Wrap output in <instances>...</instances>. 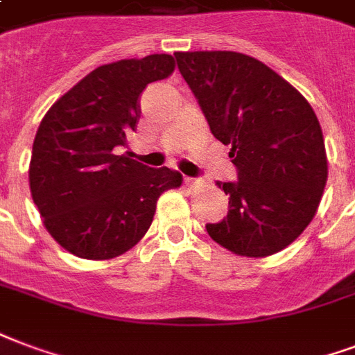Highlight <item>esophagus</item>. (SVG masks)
Segmentation results:
<instances>
[{
  "instance_id": "obj_1",
  "label": "esophagus",
  "mask_w": 355,
  "mask_h": 355,
  "mask_svg": "<svg viewBox=\"0 0 355 355\" xmlns=\"http://www.w3.org/2000/svg\"><path fill=\"white\" fill-rule=\"evenodd\" d=\"M185 185L187 187H196V185H202V181L194 180V178H185Z\"/></svg>"
}]
</instances>
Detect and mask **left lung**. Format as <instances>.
Here are the masks:
<instances>
[{"label":"left lung","instance_id":"8db88e82","mask_svg":"<svg viewBox=\"0 0 355 355\" xmlns=\"http://www.w3.org/2000/svg\"><path fill=\"white\" fill-rule=\"evenodd\" d=\"M174 55L213 137L230 146L238 168V181L217 183L228 194V215L206 225L209 238L239 257L275 254L303 234L326 187V146L313 106L250 55Z\"/></svg>","mask_w":355,"mask_h":355}]
</instances>
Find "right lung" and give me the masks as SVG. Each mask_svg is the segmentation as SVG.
<instances>
[{
  "mask_svg": "<svg viewBox=\"0 0 355 355\" xmlns=\"http://www.w3.org/2000/svg\"><path fill=\"white\" fill-rule=\"evenodd\" d=\"M174 67L168 54L101 65L42 117L29 189L50 236L74 257L110 260L132 249L153 223L159 196L181 185L175 170L116 155L137 129L146 86Z\"/></svg>",
  "mask_w": 355,
  "mask_h": 355,
  "instance_id": "right-lung-1",
  "label": "right lung"
}]
</instances>
